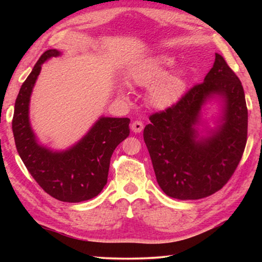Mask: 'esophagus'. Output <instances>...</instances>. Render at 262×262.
Wrapping results in <instances>:
<instances>
[{"label":"esophagus","mask_w":262,"mask_h":262,"mask_svg":"<svg viewBox=\"0 0 262 262\" xmlns=\"http://www.w3.org/2000/svg\"><path fill=\"white\" fill-rule=\"evenodd\" d=\"M130 127H132V130L134 133H140V132H142V129H143L144 125H143V122H142V121L135 120V121H133Z\"/></svg>","instance_id":"1"}]
</instances>
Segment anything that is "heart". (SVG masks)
I'll return each instance as SVG.
<instances>
[{
    "label": "heart",
    "mask_w": 262,
    "mask_h": 262,
    "mask_svg": "<svg viewBox=\"0 0 262 262\" xmlns=\"http://www.w3.org/2000/svg\"><path fill=\"white\" fill-rule=\"evenodd\" d=\"M173 63V60L166 55H159L145 63L139 66L132 72V81L137 85L147 86L157 82L150 90V99L158 107H166L173 104L184 94L186 82L184 75L174 73L166 75V70ZM123 95V92H122Z\"/></svg>",
    "instance_id": "heart-1"
}]
</instances>
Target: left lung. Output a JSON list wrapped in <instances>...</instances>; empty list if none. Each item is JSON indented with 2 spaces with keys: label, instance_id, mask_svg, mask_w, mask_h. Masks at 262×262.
<instances>
[{
  "label": "left lung",
  "instance_id": "1",
  "mask_svg": "<svg viewBox=\"0 0 262 262\" xmlns=\"http://www.w3.org/2000/svg\"><path fill=\"white\" fill-rule=\"evenodd\" d=\"M215 62L205 81L181 98L151 114L144 142L159 187L179 200H198L216 193L236 171L247 141V107L242 82L224 57ZM216 94L225 99V122L207 139L196 140L193 126L202 105Z\"/></svg>",
  "mask_w": 262,
  "mask_h": 262
}]
</instances>
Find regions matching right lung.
<instances>
[{"mask_svg": "<svg viewBox=\"0 0 262 262\" xmlns=\"http://www.w3.org/2000/svg\"><path fill=\"white\" fill-rule=\"evenodd\" d=\"M57 55L59 51H46L25 79L15 103L12 132L17 151L38 185L56 200L82 202L97 196L107 183L111 157L129 136L130 120L100 118L76 145L62 152L39 145L29 121L30 96L41 64Z\"/></svg>", "mask_w": 262, "mask_h": 262, "instance_id": "add662e5", "label": "right lung"}]
</instances>
